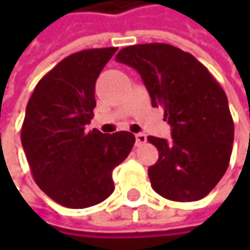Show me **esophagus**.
Wrapping results in <instances>:
<instances>
[{
	"mask_svg": "<svg viewBox=\"0 0 250 250\" xmlns=\"http://www.w3.org/2000/svg\"><path fill=\"white\" fill-rule=\"evenodd\" d=\"M146 142H147L146 134H143V133H137V134H136V145H137V146H142V145H145Z\"/></svg>",
	"mask_w": 250,
	"mask_h": 250,
	"instance_id": "1",
	"label": "esophagus"
}]
</instances>
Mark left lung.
<instances>
[{"label":"left lung","mask_w":250,"mask_h":250,"mask_svg":"<svg viewBox=\"0 0 250 250\" xmlns=\"http://www.w3.org/2000/svg\"><path fill=\"white\" fill-rule=\"evenodd\" d=\"M116 59L140 74L152 105L164 110L172 128L171 140L147 137L159 152L147 169L152 188L172 201L204 198L227 171L233 147L223 88L191 53L167 43L127 46Z\"/></svg>","instance_id":"8db88e82"}]
</instances>
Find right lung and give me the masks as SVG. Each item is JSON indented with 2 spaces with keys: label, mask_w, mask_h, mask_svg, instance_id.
Segmentation results:
<instances>
[{
  "label": "right lung",
  "mask_w": 250,
  "mask_h": 250,
  "mask_svg": "<svg viewBox=\"0 0 250 250\" xmlns=\"http://www.w3.org/2000/svg\"><path fill=\"white\" fill-rule=\"evenodd\" d=\"M117 47L69 55L36 85L21 127L33 178L53 201L69 208L95 206L114 191L113 169L128 156L130 131L86 130L94 117L95 82Z\"/></svg>",
  "instance_id": "1"
}]
</instances>
